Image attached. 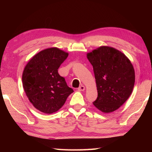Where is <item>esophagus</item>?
<instances>
[{"label": "esophagus", "mask_w": 152, "mask_h": 152, "mask_svg": "<svg viewBox=\"0 0 152 152\" xmlns=\"http://www.w3.org/2000/svg\"><path fill=\"white\" fill-rule=\"evenodd\" d=\"M84 90H85V87H84V86H83V85H81L78 88V91H84Z\"/></svg>", "instance_id": "34e87169"}]
</instances>
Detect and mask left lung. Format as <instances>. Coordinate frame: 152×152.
<instances>
[{"label": "left lung", "instance_id": "8db88e82", "mask_svg": "<svg viewBox=\"0 0 152 152\" xmlns=\"http://www.w3.org/2000/svg\"><path fill=\"white\" fill-rule=\"evenodd\" d=\"M93 67L98 97L92 102L102 113L115 111L132 93L135 70L121 51L109 46H101L86 54Z\"/></svg>", "mask_w": 152, "mask_h": 152}]
</instances>
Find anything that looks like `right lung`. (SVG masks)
<instances>
[{
	"label": "right lung",
	"mask_w": 152,
	"mask_h": 152,
	"mask_svg": "<svg viewBox=\"0 0 152 152\" xmlns=\"http://www.w3.org/2000/svg\"><path fill=\"white\" fill-rule=\"evenodd\" d=\"M68 56L58 48H47L33 56L24 68L25 94L33 107L45 114L57 112L74 92L58 72Z\"/></svg>",
	"instance_id": "add662e5"
}]
</instances>
